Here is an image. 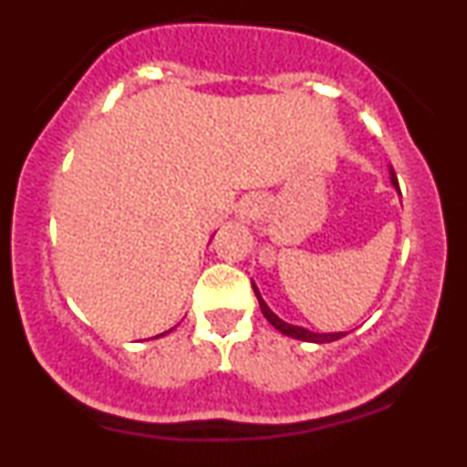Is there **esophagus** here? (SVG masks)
<instances>
[{"mask_svg":"<svg viewBox=\"0 0 467 467\" xmlns=\"http://www.w3.org/2000/svg\"><path fill=\"white\" fill-rule=\"evenodd\" d=\"M241 215H244V217H252V215H254V208H252V206H245L244 211H241Z\"/></svg>","mask_w":467,"mask_h":467,"instance_id":"34e87169","label":"esophagus"}]
</instances>
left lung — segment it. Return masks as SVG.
I'll return each mask as SVG.
<instances>
[{
  "instance_id": "8db88e82",
  "label": "left lung",
  "mask_w": 467,
  "mask_h": 467,
  "mask_svg": "<svg viewBox=\"0 0 467 467\" xmlns=\"http://www.w3.org/2000/svg\"><path fill=\"white\" fill-rule=\"evenodd\" d=\"M390 184L395 186V189L400 191V184H398V178H395V171L390 169ZM252 289H254V294H256V298H259V305H261V312H264V316L267 318V323H270L272 327H275V329H278L281 331V334H285V336H289V337H296V340H305V342H318V345H323V342H334V340H337V337H342V336H347L345 331H337V334H314V331H309V329H305V327H296V325H289V323H285V320H281L278 318V316L272 312L270 307H267L265 305V301L264 298H261V294H259V289H256V285L254 283H252Z\"/></svg>"
}]
</instances>
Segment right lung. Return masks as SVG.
I'll list each match as a JSON object with an SVG mask.
<instances>
[{
  "label": "right lung",
  "instance_id": "right-lung-1",
  "mask_svg": "<svg viewBox=\"0 0 467 467\" xmlns=\"http://www.w3.org/2000/svg\"><path fill=\"white\" fill-rule=\"evenodd\" d=\"M160 336H164V334H160ZM160 336H155V337H160Z\"/></svg>",
  "mask_w": 467,
  "mask_h": 467
}]
</instances>
